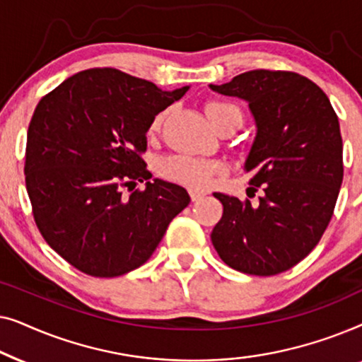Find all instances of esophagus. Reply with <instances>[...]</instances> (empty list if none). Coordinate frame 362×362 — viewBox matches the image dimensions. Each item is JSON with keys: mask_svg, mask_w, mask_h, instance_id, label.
<instances>
[{"mask_svg": "<svg viewBox=\"0 0 362 362\" xmlns=\"http://www.w3.org/2000/svg\"><path fill=\"white\" fill-rule=\"evenodd\" d=\"M189 196L192 201H197V199H201V197H204L206 192L199 191V189H189Z\"/></svg>", "mask_w": 362, "mask_h": 362, "instance_id": "1", "label": "esophagus"}]
</instances>
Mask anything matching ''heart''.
Returning a JSON list of instances; mask_svg holds the SVG:
<instances>
[{"label": "heart", "instance_id": "obj_1", "mask_svg": "<svg viewBox=\"0 0 362 362\" xmlns=\"http://www.w3.org/2000/svg\"><path fill=\"white\" fill-rule=\"evenodd\" d=\"M206 115L209 118L211 125L217 132L224 127H237L242 125V112L235 103L226 100H209L204 105ZM168 117V110L156 113L150 123V133L161 132L163 123ZM226 168L219 161L206 160V158L185 156L177 155L171 156L161 163V173L168 180L180 182V185L194 187V189H206L212 185L216 176L224 175Z\"/></svg>", "mask_w": 362, "mask_h": 362}]
</instances>
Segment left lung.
Here are the masks:
<instances>
[{"label": "left lung", "mask_w": 362, "mask_h": 362, "mask_svg": "<svg viewBox=\"0 0 362 362\" xmlns=\"http://www.w3.org/2000/svg\"><path fill=\"white\" fill-rule=\"evenodd\" d=\"M249 102L257 136L245 173L257 204L214 192L224 206L211 240L227 265L270 276L303 260L333 217L343 182V138L326 93L305 76L255 69L222 86Z\"/></svg>", "instance_id": "obj_1"}]
</instances>
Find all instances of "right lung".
<instances>
[{"label": "right lung", "mask_w": 362, "mask_h": 362, "mask_svg": "<svg viewBox=\"0 0 362 362\" xmlns=\"http://www.w3.org/2000/svg\"><path fill=\"white\" fill-rule=\"evenodd\" d=\"M187 88L165 92L97 67L39 100L28 128L26 189L44 240L77 270L110 279L138 269L189 204L185 187L151 181L141 158L151 120ZM136 182L146 189L135 190Z\"/></svg>", "instance_id": "add662e5"}]
</instances>
